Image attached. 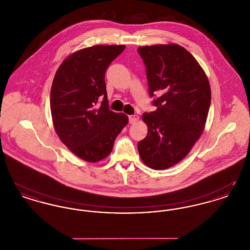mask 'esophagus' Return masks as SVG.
<instances>
[{
	"label": "esophagus",
	"mask_w": 250,
	"mask_h": 250,
	"mask_svg": "<svg viewBox=\"0 0 250 250\" xmlns=\"http://www.w3.org/2000/svg\"><path fill=\"white\" fill-rule=\"evenodd\" d=\"M128 119H129V124H135L139 120V116L136 115V114L135 115H129Z\"/></svg>",
	"instance_id": "obj_1"
}]
</instances>
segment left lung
Instances as JSON below:
<instances>
[{
    "label": "left lung",
    "mask_w": 250,
    "mask_h": 250,
    "mask_svg": "<svg viewBox=\"0 0 250 250\" xmlns=\"http://www.w3.org/2000/svg\"><path fill=\"white\" fill-rule=\"evenodd\" d=\"M146 66L155 111L144 113L148 133L138 144L146 166L166 169L182 161L202 136L211 103L208 78L190 52L178 44L138 48Z\"/></svg>",
    "instance_id": "obj_1"
}]
</instances>
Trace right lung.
<instances>
[{
	"instance_id": "add662e5",
	"label": "right lung",
	"mask_w": 250,
	"mask_h": 250,
	"mask_svg": "<svg viewBox=\"0 0 250 250\" xmlns=\"http://www.w3.org/2000/svg\"><path fill=\"white\" fill-rule=\"evenodd\" d=\"M125 45H95L61 63L50 91L52 123L61 142L85 161L105 159L128 117L108 109L105 73ZM102 103L100 104V102Z\"/></svg>"
}]
</instances>
